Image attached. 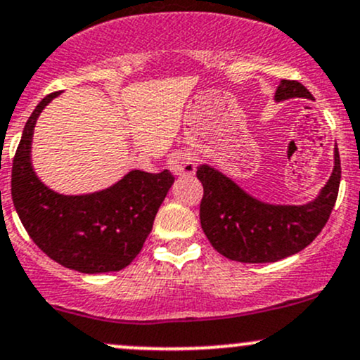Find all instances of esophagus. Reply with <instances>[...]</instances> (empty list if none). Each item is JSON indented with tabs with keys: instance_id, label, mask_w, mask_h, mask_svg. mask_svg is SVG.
I'll list each match as a JSON object with an SVG mask.
<instances>
[{
	"instance_id": "esophagus-1",
	"label": "esophagus",
	"mask_w": 360,
	"mask_h": 360,
	"mask_svg": "<svg viewBox=\"0 0 360 360\" xmlns=\"http://www.w3.org/2000/svg\"><path fill=\"white\" fill-rule=\"evenodd\" d=\"M169 167L176 176H193L196 172V157L188 150H176L169 157Z\"/></svg>"
}]
</instances>
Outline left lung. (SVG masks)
Returning a JSON list of instances; mask_svg holds the SVG:
<instances>
[{
	"label": "left lung",
	"mask_w": 360,
	"mask_h": 360,
	"mask_svg": "<svg viewBox=\"0 0 360 360\" xmlns=\"http://www.w3.org/2000/svg\"><path fill=\"white\" fill-rule=\"evenodd\" d=\"M294 97L313 98L299 82H280L275 101ZM196 177L203 184L201 229L212 246L234 262L274 263L302 251L325 227L338 196L342 167L335 147L330 179L313 201L304 205L264 203L207 164L200 165Z\"/></svg>",
	"instance_id": "8db88e82"
}]
</instances>
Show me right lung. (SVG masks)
I'll return each mask as SVG.
<instances>
[{
  "mask_svg": "<svg viewBox=\"0 0 360 360\" xmlns=\"http://www.w3.org/2000/svg\"><path fill=\"white\" fill-rule=\"evenodd\" d=\"M58 96L42 98L23 128L11 167L15 210L39 250L56 263L80 274L120 271L143 248L174 176L167 169L129 171L89 195H59L47 188L34 171L30 150L37 117Z\"/></svg>",
  "mask_w": 360,
  "mask_h": 360,
  "instance_id": "1",
  "label": "right lung"
}]
</instances>
